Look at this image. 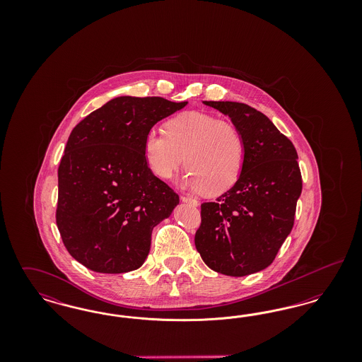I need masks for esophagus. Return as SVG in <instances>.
<instances>
[{"instance_id": "obj_1", "label": "esophagus", "mask_w": 362, "mask_h": 362, "mask_svg": "<svg viewBox=\"0 0 362 362\" xmlns=\"http://www.w3.org/2000/svg\"><path fill=\"white\" fill-rule=\"evenodd\" d=\"M180 201L185 202V204H189L191 206H198L199 205V202L197 199H192V198H189V197H180Z\"/></svg>"}]
</instances>
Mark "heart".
I'll list each match as a JSON object with an SVG mask.
<instances>
[{"label": "heart", "instance_id": "obj_1", "mask_svg": "<svg viewBox=\"0 0 362 362\" xmlns=\"http://www.w3.org/2000/svg\"><path fill=\"white\" fill-rule=\"evenodd\" d=\"M144 157L160 179H171L186 161L183 186L218 195L240 177L245 145L232 122L201 112H183L165 123V134L152 130L144 141Z\"/></svg>", "mask_w": 362, "mask_h": 362}]
</instances>
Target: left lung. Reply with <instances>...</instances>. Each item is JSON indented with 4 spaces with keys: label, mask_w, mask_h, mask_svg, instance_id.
I'll return each mask as SVG.
<instances>
[{
    "label": "left lung",
    "mask_w": 362,
    "mask_h": 362,
    "mask_svg": "<svg viewBox=\"0 0 362 362\" xmlns=\"http://www.w3.org/2000/svg\"><path fill=\"white\" fill-rule=\"evenodd\" d=\"M228 115L245 145L239 180L216 202L201 205L195 247L225 276L258 273L273 263L294 223L303 180L292 141L264 114L244 103L204 102Z\"/></svg>",
    "instance_id": "left-lung-1"
}]
</instances>
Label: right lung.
<instances>
[{"instance_id": "add662e5", "label": "right lung", "mask_w": 362, "mask_h": 362, "mask_svg": "<svg viewBox=\"0 0 362 362\" xmlns=\"http://www.w3.org/2000/svg\"><path fill=\"white\" fill-rule=\"evenodd\" d=\"M186 105L119 96L71 130L58 168L55 217L70 255L89 270L121 274L144 264L153 228L179 204L149 170L144 141L157 122Z\"/></svg>"}]
</instances>
